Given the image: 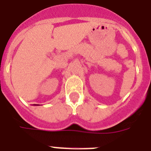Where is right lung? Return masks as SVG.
<instances>
[{
	"mask_svg": "<svg viewBox=\"0 0 151 151\" xmlns=\"http://www.w3.org/2000/svg\"><path fill=\"white\" fill-rule=\"evenodd\" d=\"M35 105H37V106H38V104H35Z\"/></svg>",
	"mask_w": 151,
	"mask_h": 151,
	"instance_id": "1",
	"label": "right lung"
}]
</instances>
